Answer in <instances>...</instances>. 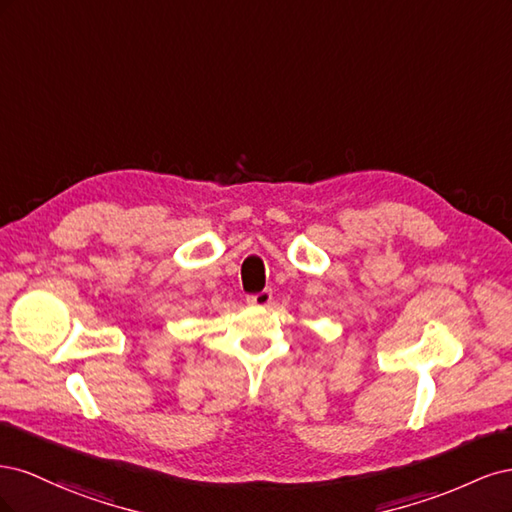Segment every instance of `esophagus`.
<instances>
[{
    "label": "esophagus",
    "instance_id": "34e87169",
    "mask_svg": "<svg viewBox=\"0 0 512 512\" xmlns=\"http://www.w3.org/2000/svg\"><path fill=\"white\" fill-rule=\"evenodd\" d=\"M271 299H273V292H271L269 288H265V290H260V292H256V294H250V297H247V303L265 307V305L271 303Z\"/></svg>",
    "mask_w": 512,
    "mask_h": 512
}]
</instances>
